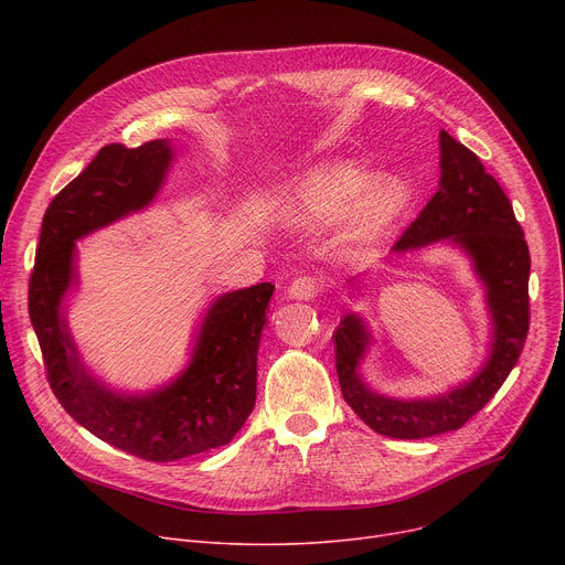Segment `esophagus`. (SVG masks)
<instances>
[{
    "mask_svg": "<svg viewBox=\"0 0 565 565\" xmlns=\"http://www.w3.org/2000/svg\"><path fill=\"white\" fill-rule=\"evenodd\" d=\"M322 290L320 279L316 277H298L290 286H288V295L292 300H313L316 295Z\"/></svg>",
    "mask_w": 565,
    "mask_h": 565,
    "instance_id": "esophagus-1",
    "label": "esophagus"
}]
</instances>
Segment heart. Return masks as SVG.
Wrapping results in <instances>:
<instances>
[{
	"instance_id": "b5f03b06",
	"label": "heart",
	"mask_w": 565,
	"mask_h": 565,
	"mask_svg": "<svg viewBox=\"0 0 565 565\" xmlns=\"http://www.w3.org/2000/svg\"><path fill=\"white\" fill-rule=\"evenodd\" d=\"M409 205V188L396 175H371L350 162L320 164L284 196V215L298 226H328L350 213L348 235L371 243Z\"/></svg>"
}]
</instances>
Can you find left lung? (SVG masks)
Wrapping results in <instances>:
<instances>
[{
	"label": "left lung",
	"instance_id": "obj_1",
	"mask_svg": "<svg viewBox=\"0 0 565 565\" xmlns=\"http://www.w3.org/2000/svg\"><path fill=\"white\" fill-rule=\"evenodd\" d=\"M441 241L465 249L486 284L492 316L490 358L469 382L444 396L419 401L380 396L360 375V362L371 343L366 322L358 313H345L334 330L341 394L354 414L380 435L424 439L462 428L507 382L526 341L531 258L524 231L507 192L477 153L447 130L439 132V190L398 237L394 252Z\"/></svg>",
	"mask_w": 565,
	"mask_h": 565
}]
</instances>
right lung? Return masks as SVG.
<instances>
[{"label":"right lung","mask_w":565,"mask_h":565,"mask_svg":"<svg viewBox=\"0 0 565 565\" xmlns=\"http://www.w3.org/2000/svg\"><path fill=\"white\" fill-rule=\"evenodd\" d=\"M173 151L167 139L109 143L47 205L29 279V318L50 387L71 417L111 447L171 462L228 444L256 403V358L275 286L222 295L207 309L192 362L164 390L124 396L86 373L68 334L64 295L77 279L75 241L151 203Z\"/></svg>","instance_id":"right-lung-1"}]
</instances>
